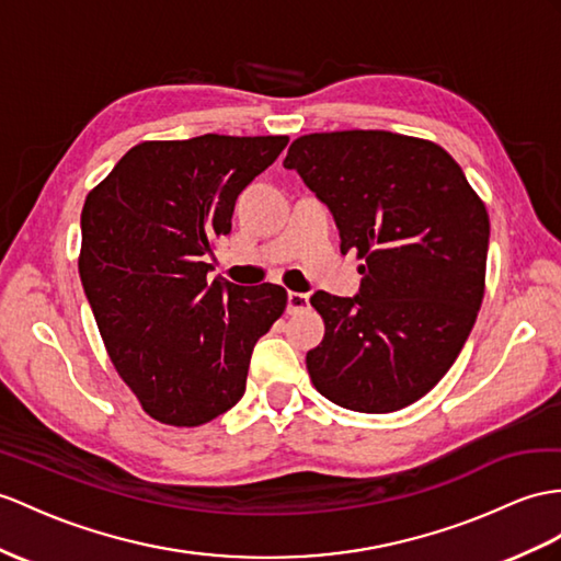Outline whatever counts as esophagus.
<instances>
[{
  "instance_id": "1",
  "label": "esophagus",
  "mask_w": 561,
  "mask_h": 561,
  "mask_svg": "<svg viewBox=\"0 0 561 561\" xmlns=\"http://www.w3.org/2000/svg\"><path fill=\"white\" fill-rule=\"evenodd\" d=\"M309 307V295L305 293H288V313H297Z\"/></svg>"
}]
</instances>
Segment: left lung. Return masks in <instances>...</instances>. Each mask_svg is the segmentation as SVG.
I'll use <instances>...</instances> for the list:
<instances>
[{
  "label": "left lung",
  "mask_w": 561,
  "mask_h": 561,
  "mask_svg": "<svg viewBox=\"0 0 561 561\" xmlns=\"http://www.w3.org/2000/svg\"><path fill=\"white\" fill-rule=\"evenodd\" d=\"M295 169L331 209L340 252H357L359 295H311L325 333L307 352L311 383L352 412L421 400L467 343L485 293L483 199L440 145L390 130L297 138Z\"/></svg>",
  "instance_id": "obj_1"
}]
</instances>
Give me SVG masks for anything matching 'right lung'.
I'll use <instances>...</instances> for the list:
<instances>
[{
	"mask_svg": "<svg viewBox=\"0 0 561 561\" xmlns=\"http://www.w3.org/2000/svg\"><path fill=\"white\" fill-rule=\"evenodd\" d=\"M288 140H147L85 197L80 280L108 359L159 423L193 428L236 407L256 340L288 305L280 285L209 280L204 262Z\"/></svg>",
	"mask_w": 561,
	"mask_h": 561,
	"instance_id": "right-lung-1",
	"label": "right lung"
}]
</instances>
